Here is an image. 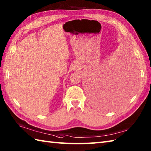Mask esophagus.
I'll return each instance as SVG.
<instances>
[{
    "mask_svg": "<svg viewBox=\"0 0 151 151\" xmlns=\"http://www.w3.org/2000/svg\"><path fill=\"white\" fill-rule=\"evenodd\" d=\"M80 68V67L78 65H77V64H75V65H73V69L74 70H77Z\"/></svg>",
    "mask_w": 151,
    "mask_h": 151,
    "instance_id": "obj_1",
    "label": "esophagus"
}]
</instances>
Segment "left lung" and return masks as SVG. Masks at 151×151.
<instances>
[{
  "instance_id": "1",
  "label": "left lung",
  "mask_w": 151,
  "mask_h": 151,
  "mask_svg": "<svg viewBox=\"0 0 151 151\" xmlns=\"http://www.w3.org/2000/svg\"><path fill=\"white\" fill-rule=\"evenodd\" d=\"M110 70L104 73H97L92 76L93 102L99 107L106 106V101L110 99L111 95L119 90L116 84H114L113 76Z\"/></svg>"
}]
</instances>
